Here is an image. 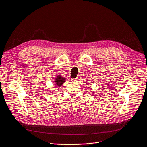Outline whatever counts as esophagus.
<instances>
[{
    "mask_svg": "<svg viewBox=\"0 0 147 147\" xmlns=\"http://www.w3.org/2000/svg\"><path fill=\"white\" fill-rule=\"evenodd\" d=\"M79 78H75V79H72V82H77L78 80V79Z\"/></svg>",
    "mask_w": 147,
    "mask_h": 147,
    "instance_id": "34e87169",
    "label": "esophagus"
}]
</instances>
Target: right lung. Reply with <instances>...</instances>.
I'll use <instances>...</instances> for the list:
<instances>
[{
    "mask_svg": "<svg viewBox=\"0 0 147 147\" xmlns=\"http://www.w3.org/2000/svg\"><path fill=\"white\" fill-rule=\"evenodd\" d=\"M64 82H65V79L64 78H62L61 76H58V78H57L55 83L56 85H58V86H61L63 83H64Z\"/></svg>",
    "mask_w": 147,
    "mask_h": 147,
    "instance_id": "right-lung-1",
    "label": "right lung"
}]
</instances>
